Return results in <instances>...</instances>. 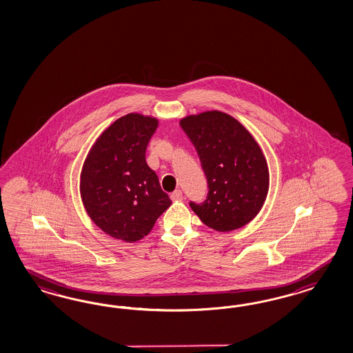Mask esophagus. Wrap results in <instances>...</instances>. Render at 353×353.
<instances>
[{
	"label": "esophagus",
	"mask_w": 353,
	"mask_h": 353,
	"mask_svg": "<svg viewBox=\"0 0 353 353\" xmlns=\"http://www.w3.org/2000/svg\"><path fill=\"white\" fill-rule=\"evenodd\" d=\"M171 199L172 201H174V202H177V201H182L181 190H174V192H172Z\"/></svg>",
	"instance_id": "obj_1"
}]
</instances>
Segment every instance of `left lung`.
Returning a JSON list of instances; mask_svg holds the SVG:
<instances>
[{
  "instance_id": "obj_1",
  "label": "left lung",
  "mask_w": 353,
  "mask_h": 353,
  "mask_svg": "<svg viewBox=\"0 0 353 353\" xmlns=\"http://www.w3.org/2000/svg\"><path fill=\"white\" fill-rule=\"evenodd\" d=\"M196 150L208 183L203 203L190 207L203 224L232 232L255 219L267 199V159L252 134L236 119L204 111L180 120Z\"/></svg>"
}]
</instances>
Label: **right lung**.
Listing matches in <instances>:
<instances>
[{
    "label": "right lung",
    "mask_w": 353,
    "mask_h": 353,
    "mask_svg": "<svg viewBox=\"0 0 353 353\" xmlns=\"http://www.w3.org/2000/svg\"><path fill=\"white\" fill-rule=\"evenodd\" d=\"M158 119L132 112L97 139L80 174L86 214L106 234L137 242L149 234L171 199L146 163V148Z\"/></svg>",
    "instance_id": "1"
}]
</instances>
